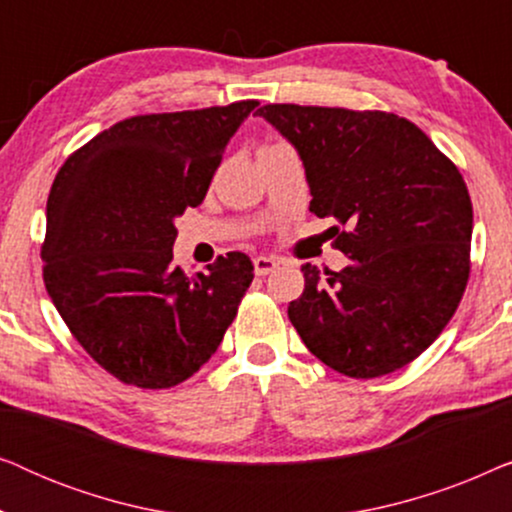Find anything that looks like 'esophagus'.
<instances>
[{"mask_svg": "<svg viewBox=\"0 0 512 512\" xmlns=\"http://www.w3.org/2000/svg\"><path fill=\"white\" fill-rule=\"evenodd\" d=\"M277 265H279V261H277V258H272V256H256L254 258V272L258 277L270 275V272L275 270Z\"/></svg>", "mask_w": 512, "mask_h": 512, "instance_id": "esophagus-1", "label": "esophagus"}]
</instances>
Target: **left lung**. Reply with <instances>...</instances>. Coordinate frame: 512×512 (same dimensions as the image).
I'll return each mask as SVG.
<instances>
[{"mask_svg":"<svg viewBox=\"0 0 512 512\" xmlns=\"http://www.w3.org/2000/svg\"><path fill=\"white\" fill-rule=\"evenodd\" d=\"M258 116L296 146L310 212L335 219L333 244L349 258L326 277L303 265L293 328L356 380L408 366L443 333L471 272L473 205L457 165L387 111L265 104Z\"/></svg>","mask_w":512,"mask_h":512,"instance_id":"8db88e82","label":"left lung"}]
</instances>
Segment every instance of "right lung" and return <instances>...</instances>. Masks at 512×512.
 Segmentation results:
<instances>
[{"label":"right lung","mask_w":512,"mask_h":512,"mask_svg":"<svg viewBox=\"0 0 512 512\" xmlns=\"http://www.w3.org/2000/svg\"><path fill=\"white\" fill-rule=\"evenodd\" d=\"M256 100L132 116L76 149L48 193L44 284L93 361L139 389H170L212 359L254 279L230 251L207 272L172 265L174 219L205 200Z\"/></svg>","instance_id":"obj_1"}]
</instances>
